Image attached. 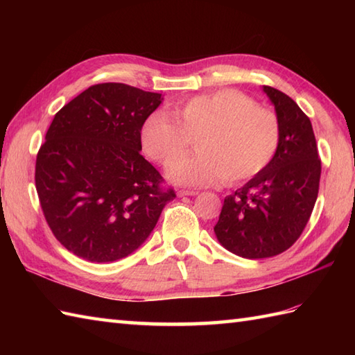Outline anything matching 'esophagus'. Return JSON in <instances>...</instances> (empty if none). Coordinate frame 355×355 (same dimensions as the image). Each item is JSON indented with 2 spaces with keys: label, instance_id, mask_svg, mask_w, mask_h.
<instances>
[{
  "label": "esophagus",
  "instance_id": "34e87169",
  "mask_svg": "<svg viewBox=\"0 0 355 355\" xmlns=\"http://www.w3.org/2000/svg\"><path fill=\"white\" fill-rule=\"evenodd\" d=\"M178 197H193V195H197L198 192L195 191H178Z\"/></svg>",
  "mask_w": 355,
  "mask_h": 355
}]
</instances>
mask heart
<instances>
[{
    "label": "heart",
    "mask_w": 355,
    "mask_h": 355,
    "mask_svg": "<svg viewBox=\"0 0 355 355\" xmlns=\"http://www.w3.org/2000/svg\"><path fill=\"white\" fill-rule=\"evenodd\" d=\"M155 111L140 128L148 157L169 164L198 138V155L169 166L168 177L182 186L241 183L258 177L273 160L281 143V123L273 111L236 89L224 88Z\"/></svg>",
    "instance_id": "heart-1"
}]
</instances>
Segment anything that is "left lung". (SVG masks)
I'll return each mask as SVG.
<instances>
[{
    "mask_svg": "<svg viewBox=\"0 0 355 355\" xmlns=\"http://www.w3.org/2000/svg\"><path fill=\"white\" fill-rule=\"evenodd\" d=\"M281 123V143L258 177L224 198L214 227L220 244L241 258H271L302 235L318 200L320 158L310 119L291 97L262 87Z\"/></svg>",
    "mask_w": 355,
    "mask_h": 355,
    "instance_id": "obj_1",
    "label": "left lung"
}]
</instances>
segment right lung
Returning <instances> with one entry per match:
<instances>
[{"mask_svg": "<svg viewBox=\"0 0 355 355\" xmlns=\"http://www.w3.org/2000/svg\"><path fill=\"white\" fill-rule=\"evenodd\" d=\"M162 101L108 82L89 87L53 119L36 157V191L53 235L79 258H126L175 198L140 154L141 123Z\"/></svg>", "mask_w": 355, "mask_h": 355, "instance_id": "right-lung-1", "label": "right lung"}]
</instances>
